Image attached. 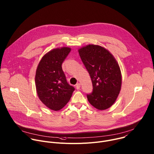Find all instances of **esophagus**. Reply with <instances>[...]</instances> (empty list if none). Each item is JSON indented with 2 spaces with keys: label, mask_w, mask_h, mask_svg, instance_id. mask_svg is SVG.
I'll use <instances>...</instances> for the list:
<instances>
[{
  "label": "esophagus",
  "mask_w": 154,
  "mask_h": 154,
  "mask_svg": "<svg viewBox=\"0 0 154 154\" xmlns=\"http://www.w3.org/2000/svg\"><path fill=\"white\" fill-rule=\"evenodd\" d=\"M75 88H76L77 90H79V89L80 88V83H77V84H76Z\"/></svg>",
  "instance_id": "34e87169"
}]
</instances>
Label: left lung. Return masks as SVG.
I'll return each instance as SVG.
<instances>
[{"mask_svg": "<svg viewBox=\"0 0 154 154\" xmlns=\"http://www.w3.org/2000/svg\"><path fill=\"white\" fill-rule=\"evenodd\" d=\"M78 51L93 83V93L87 94V99L94 107L104 110L113 105L121 89L118 63L107 49L99 45H86Z\"/></svg>", "mask_w": 154, "mask_h": 154, "instance_id": "obj_1", "label": "left lung"}]
</instances>
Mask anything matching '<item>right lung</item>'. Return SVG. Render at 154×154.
<instances>
[{"label": "right lung", "mask_w": 154, "mask_h": 154, "mask_svg": "<svg viewBox=\"0 0 154 154\" xmlns=\"http://www.w3.org/2000/svg\"><path fill=\"white\" fill-rule=\"evenodd\" d=\"M71 51L68 47L50 51L42 57L36 71L37 95L42 103L54 111L66 105L74 91V88L68 83L61 67Z\"/></svg>", "instance_id": "add662e5"}]
</instances>
